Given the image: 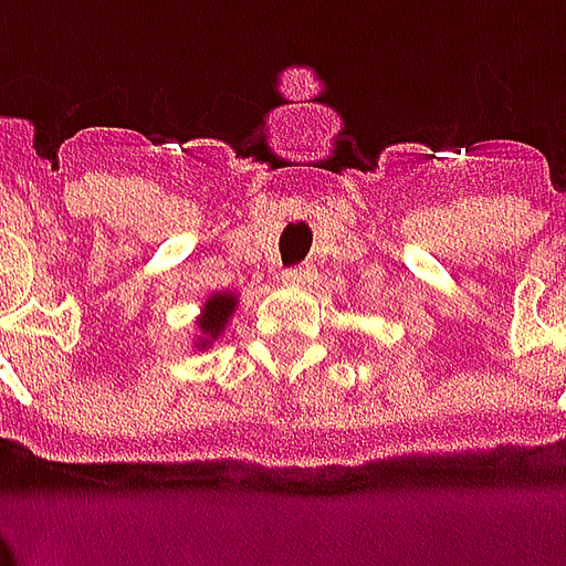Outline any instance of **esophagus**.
Segmentation results:
<instances>
[{"label":"esophagus","mask_w":566,"mask_h":566,"mask_svg":"<svg viewBox=\"0 0 566 566\" xmlns=\"http://www.w3.org/2000/svg\"><path fill=\"white\" fill-rule=\"evenodd\" d=\"M311 276H314V271H311L307 264H298V268H290V271L283 274V280H286V283H311Z\"/></svg>","instance_id":"1"}]
</instances>
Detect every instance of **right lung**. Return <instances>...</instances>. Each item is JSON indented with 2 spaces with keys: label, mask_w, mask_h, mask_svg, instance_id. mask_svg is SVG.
Returning <instances> with one entry per match:
<instances>
[{
  "label": "right lung",
  "mask_w": 566,
  "mask_h": 566,
  "mask_svg": "<svg viewBox=\"0 0 566 566\" xmlns=\"http://www.w3.org/2000/svg\"><path fill=\"white\" fill-rule=\"evenodd\" d=\"M234 307H238V295H234V292H216V295H210V298L203 302V311H200L198 316L200 350H203V347H210L212 340L226 332L228 319H231V314H234Z\"/></svg>",
  "instance_id": "right-lung-1"
}]
</instances>
